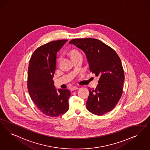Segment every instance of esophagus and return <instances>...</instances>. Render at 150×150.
Instances as JSON below:
<instances>
[{
	"label": "esophagus",
	"instance_id": "esophagus-1",
	"mask_svg": "<svg viewBox=\"0 0 150 150\" xmlns=\"http://www.w3.org/2000/svg\"><path fill=\"white\" fill-rule=\"evenodd\" d=\"M79 88H78L77 86H73L72 87H71V91H74V90H76V89H78Z\"/></svg>",
	"mask_w": 150,
	"mask_h": 150
}]
</instances>
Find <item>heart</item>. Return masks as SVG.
<instances>
[{"mask_svg":"<svg viewBox=\"0 0 150 150\" xmlns=\"http://www.w3.org/2000/svg\"><path fill=\"white\" fill-rule=\"evenodd\" d=\"M80 54L78 51H76V50H73L72 51H71V52H70V55H71V57L72 56L75 55V54Z\"/></svg>","mask_w":150,"mask_h":150,"instance_id":"1","label":"heart"}]
</instances>
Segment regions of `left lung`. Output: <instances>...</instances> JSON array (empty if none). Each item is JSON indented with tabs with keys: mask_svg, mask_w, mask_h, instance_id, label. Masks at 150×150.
<instances>
[{
	"mask_svg": "<svg viewBox=\"0 0 150 150\" xmlns=\"http://www.w3.org/2000/svg\"><path fill=\"white\" fill-rule=\"evenodd\" d=\"M69 44L84 52L90 71L99 77L96 89L89 88L87 109L98 115L110 112L123 92L125 74L120 57L113 48L98 39H72Z\"/></svg>",
	"mask_w": 150,
	"mask_h": 150,
	"instance_id": "8db88e82",
	"label": "left lung"
}]
</instances>
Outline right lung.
Listing matches in <instances>:
<instances>
[{
	"label": "right lung",
	"mask_w": 150,
	"mask_h": 150,
	"mask_svg": "<svg viewBox=\"0 0 150 150\" xmlns=\"http://www.w3.org/2000/svg\"><path fill=\"white\" fill-rule=\"evenodd\" d=\"M66 40L48 42L37 48L30 57L27 87L30 98L39 110L47 116L57 117L69 110L68 89H56L52 80L57 53Z\"/></svg>",
	"instance_id": "1"
}]
</instances>
